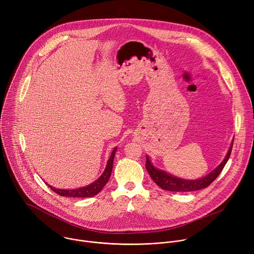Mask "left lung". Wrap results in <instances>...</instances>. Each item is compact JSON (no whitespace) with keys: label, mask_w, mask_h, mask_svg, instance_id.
<instances>
[{"label":"left lung","mask_w":254,"mask_h":254,"mask_svg":"<svg viewBox=\"0 0 254 254\" xmlns=\"http://www.w3.org/2000/svg\"><path fill=\"white\" fill-rule=\"evenodd\" d=\"M233 146V140L230 144V148L224 158V160L220 163L218 167H216L211 173L206 175L205 177L196 179V180H187L176 177L170 173H167L161 169L156 168L150 157L147 156V163H146V169L151 176V178L154 180V182L163 190L166 191H172V192H193L198 191L204 188H207L213 181L219 176L221 171L223 170L224 166L226 165L227 161L229 160V157L231 155Z\"/></svg>","instance_id":"8db88e82"}]
</instances>
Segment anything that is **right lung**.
Instances as JSON below:
<instances>
[{"mask_svg": "<svg viewBox=\"0 0 254 254\" xmlns=\"http://www.w3.org/2000/svg\"><path fill=\"white\" fill-rule=\"evenodd\" d=\"M117 150H118V148L114 149L110 159H108V161H107L106 167H105L103 173L101 174V176L96 181H94L93 183H91V184H89L85 187H81V188H78V189H69V190H67V189H57V188H54V187L50 186L47 183L46 184L48 185V187L52 191H54L55 193H57L58 195L63 196V197H72V198L93 197L102 190V188L108 182V180H110V177H111L112 171H113L114 159H115V155H116Z\"/></svg>", "mask_w": 254, "mask_h": 254, "instance_id": "obj_1", "label": "right lung"}]
</instances>
